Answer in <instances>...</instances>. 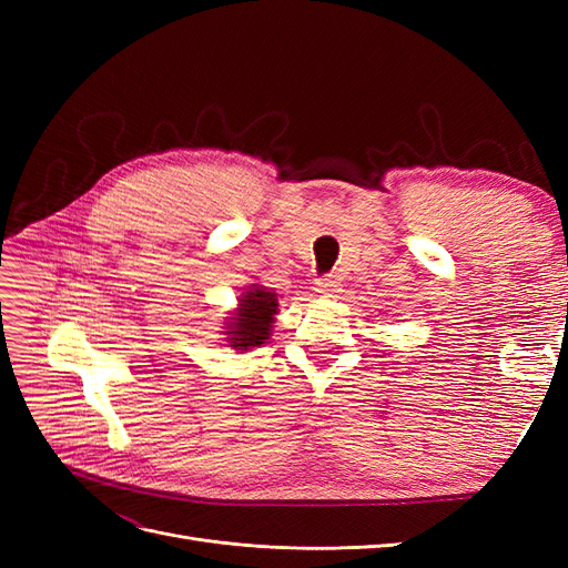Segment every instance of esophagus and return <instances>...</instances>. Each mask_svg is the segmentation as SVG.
Here are the masks:
<instances>
[{"label":"esophagus","mask_w":568,"mask_h":568,"mask_svg":"<svg viewBox=\"0 0 568 568\" xmlns=\"http://www.w3.org/2000/svg\"><path fill=\"white\" fill-rule=\"evenodd\" d=\"M341 291V284L336 277H322L315 282V294H320L322 298H334Z\"/></svg>","instance_id":"obj_1"}]
</instances>
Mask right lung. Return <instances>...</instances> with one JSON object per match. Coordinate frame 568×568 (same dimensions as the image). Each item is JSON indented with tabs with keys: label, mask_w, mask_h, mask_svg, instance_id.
<instances>
[{
	"label": "right lung",
	"mask_w": 568,
	"mask_h": 568,
	"mask_svg": "<svg viewBox=\"0 0 568 568\" xmlns=\"http://www.w3.org/2000/svg\"><path fill=\"white\" fill-rule=\"evenodd\" d=\"M280 313V296L263 284H251L236 298L232 317H225V341L236 353L263 346L272 336L274 315Z\"/></svg>",
	"instance_id": "right-lung-1"
}]
</instances>
